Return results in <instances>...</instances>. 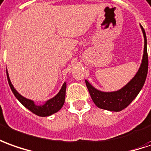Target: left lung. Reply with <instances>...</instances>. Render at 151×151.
Listing matches in <instances>:
<instances>
[{"instance_id": "obj_1", "label": "left lung", "mask_w": 151, "mask_h": 151, "mask_svg": "<svg viewBox=\"0 0 151 151\" xmlns=\"http://www.w3.org/2000/svg\"><path fill=\"white\" fill-rule=\"evenodd\" d=\"M144 38H145V47L144 55L141 62V67L137 71V75L132 80L122 89L115 92H102L98 90L86 81V84L91 99L95 105L99 109L119 112L127 108L132 100L137 97L144 86L148 72V54L146 47V36L143 27L141 26Z\"/></svg>"}]
</instances>
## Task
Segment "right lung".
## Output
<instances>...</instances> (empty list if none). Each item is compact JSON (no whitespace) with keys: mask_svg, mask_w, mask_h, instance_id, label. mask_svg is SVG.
<instances>
[{"mask_svg":"<svg viewBox=\"0 0 151 151\" xmlns=\"http://www.w3.org/2000/svg\"><path fill=\"white\" fill-rule=\"evenodd\" d=\"M6 75H7V80L9 82V86L10 89L12 90V92L14 94V96L18 99V100L23 105L25 108L30 110L32 113L34 114L40 116V117H47L50 116L53 113L58 112L60 109H62V107L65 103V88H66V84L64 83L62 86V89L59 91V93L52 99H51L49 100L46 102L45 104L42 106H37L34 104V101L25 99L24 97L21 96L19 93L14 89V86H12L11 82H10L9 75L6 70Z\"/></svg>","mask_w":151,"mask_h":151,"instance_id":"1","label":"right lung"}]
</instances>
